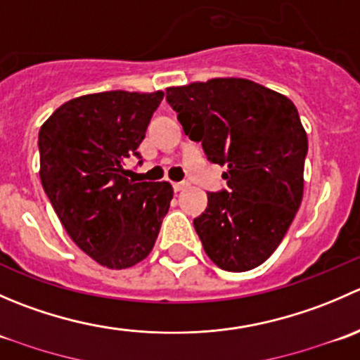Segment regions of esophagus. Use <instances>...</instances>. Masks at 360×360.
<instances>
[{
    "label": "esophagus",
    "instance_id": "obj_1",
    "mask_svg": "<svg viewBox=\"0 0 360 360\" xmlns=\"http://www.w3.org/2000/svg\"><path fill=\"white\" fill-rule=\"evenodd\" d=\"M188 186H190L188 183H174V191H183V190H186Z\"/></svg>",
    "mask_w": 360,
    "mask_h": 360
}]
</instances>
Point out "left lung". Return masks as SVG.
Wrapping results in <instances>:
<instances>
[{
  "label": "left lung",
  "mask_w": 360,
  "mask_h": 360,
  "mask_svg": "<svg viewBox=\"0 0 360 360\" xmlns=\"http://www.w3.org/2000/svg\"><path fill=\"white\" fill-rule=\"evenodd\" d=\"M167 103L207 160L226 165V190L207 193L193 224L226 271L259 266L288 233L303 198L308 139L291 99L244 78L169 86Z\"/></svg>",
  "instance_id": "obj_1"
}]
</instances>
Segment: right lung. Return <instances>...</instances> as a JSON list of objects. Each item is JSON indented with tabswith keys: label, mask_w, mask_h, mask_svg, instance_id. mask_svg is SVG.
Wrapping results in <instances>:
<instances>
[{
	"label": "right lung",
	"mask_w": 360,
	"mask_h": 360,
	"mask_svg": "<svg viewBox=\"0 0 360 360\" xmlns=\"http://www.w3.org/2000/svg\"><path fill=\"white\" fill-rule=\"evenodd\" d=\"M163 92L89 94L57 108L39 129L43 190L76 245L111 270L130 268L153 249L174 190L132 183L137 157Z\"/></svg>",
	"instance_id": "right-lung-1"
}]
</instances>
